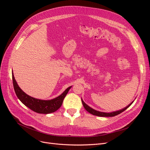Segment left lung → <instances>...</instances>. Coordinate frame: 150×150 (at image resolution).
I'll list each match as a JSON object with an SVG mask.
<instances>
[{
    "label": "left lung",
    "instance_id": "1",
    "mask_svg": "<svg viewBox=\"0 0 150 150\" xmlns=\"http://www.w3.org/2000/svg\"><path fill=\"white\" fill-rule=\"evenodd\" d=\"M81 101H82V103H83V105L84 106V108L86 109V110L88 111L91 114H92L93 115L95 116H101V117H112V116H116L117 115L120 114L122 112H123L124 111H125L127 108H128L131 104L133 103V102L131 103L129 105H128L127 107L125 108L124 109H122V110H121L120 111H117L115 112H110V113H108V112H100V111H98L96 110H93V108H90L89 106H88L87 104H86L83 101V99H81Z\"/></svg>",
    "mask_w": 150,
    "mask_h": 150
}]
</instances>
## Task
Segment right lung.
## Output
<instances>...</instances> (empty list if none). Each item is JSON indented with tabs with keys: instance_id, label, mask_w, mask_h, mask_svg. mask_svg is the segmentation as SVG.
I'll use <instances>...</instances> for the list:
<instances>
[{
	"instance_id": "obj_1",
	"label": "right lung",
	"mask_w": 150,
	"mask_h": 150,
	"mask_svg": "<svg viewBox=\"0 0 150 150\" xmlns=\"http://www.w3.org/2000/svg\"><path fill=\"white\" fill-rule=\"evenodd\" d=\"M12 81L15 93L19 100L25 106L30 109L31 110L35 112L40 113V114L41 113L42 114H49V113L54 112L57 111L61 106L63 100H64L66 94L71 88V86H70V87L67 88L64 91V92L61 94L59 96L51 99V100H41V99L30 97L29 95L25 94L18 86L14 76H13V72Z\"/></svg>"
}]
</instances>
